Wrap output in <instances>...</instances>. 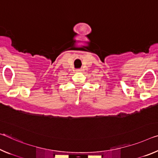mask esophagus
<instances>
[{"label":"esophagus","mask_w":158,"mask_h":158,"mask_svg":"<svg viewBox=\"0 0 158 158\" xmlns=\"http://www.w3.org/2000/svg\"><path fill=\"white\" fill-rule=\"evenodd\" d=\"M77 71L78 72H81L82 71V70H81V69H78V70H77Z\"/></svg>","instance_id":"1"}]
</instances>
